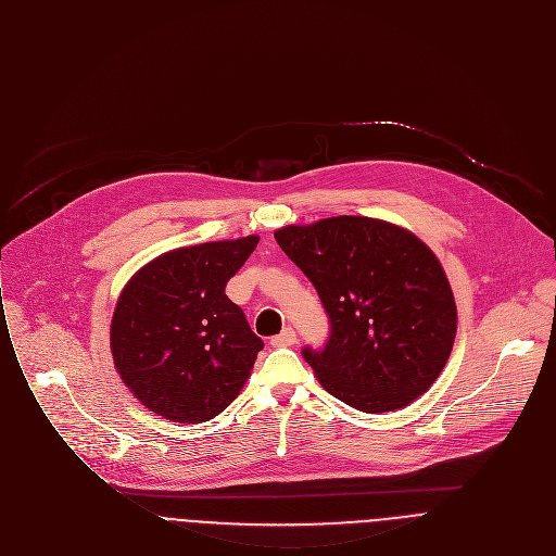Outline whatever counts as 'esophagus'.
<instances>
[{"mask_svg":"<svg viewBox=\"0 0 556 556\" xmlns=\"http://www.w3.org/2000/svg\"><path fill=\"white\" fill-rule=\"evenodd\" d=\"M295 340H298L295 330H293L291 326H285V328H282V332H278V336H274V338H271V346H276V349H285V346L295 344Z\"/></svg>","mask_w":556,"mask_h":556,"instance_id":"34e87169","label":"esophagus"}]
</instances>
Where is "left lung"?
Instances as JSON below:
<instances>
[{"label": "left lung", "instance_id": "obj_1", "mask_svg": "<svg viewBox=\"0 0 556 556\" xmlns=\"http://www.w3.org/2000/svg\"><path fill=\"white\" fill-rule=\"evenodd\" d=\"M328 317L321 349H302L319 383L368 414L405 407L445 368L456 302L431 250L368 216H336L276 232Z\"/></svg>", "mask_w": 556, "mask_h": 556}]
</instances>
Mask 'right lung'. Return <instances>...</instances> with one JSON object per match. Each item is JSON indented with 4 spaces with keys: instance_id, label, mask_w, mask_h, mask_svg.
<instances>
[{
    "instance_id": "add662e5",
    "label": "right lung",
    "mask_w": 556,
    "mask_h": 556,
    "mask_svg": "<svg viewBox=\"0 0 556 556\" xmlns=\"http://www.w3.org/2000/svg\"><path fill=\"white\" fill-rule=\"evenodd\" d=\"M258 237L168 252L125 287L111 319V353L123 381L155 414L201 422L224 412L243 388L263 340L228 280Z\"/></svg>"
}]
</instances>
